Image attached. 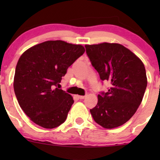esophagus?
<instances>
[{
	"instance_id": "1",
	"label": "esophagus",
	"mask_w": 160,
	"mask_h": 160,
	"mask_svg": "<svg viewBox=\"0 0 160 160\" xmlns=\"http://www.w3.org/2000/svg\"><path fill=\"white\" fill-rule=\"evenodd\" d=\"M78 98L79 99H83V98H85V96H84V95H78Z\"/></svg>"
}]
</instances>
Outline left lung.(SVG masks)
Here are the masks:
<instances>
[{"instance_id":"1","label":"left lung","mask_w":160,"mask_h":160,"mask_svg":"<svg viewBox=\"0 0 160 160\" xmlns=\"http://www.w3.org/2000/svg\"><path fill=\"white\" fill-rule=\"evenodd\" d=\"M86 54L102 81L109 84L107 92L98 95L90 109L95 122L105 128L122 126L135 114L148 84L143 62L119 43L86 45Z\"/></svg>"}]
</instances>
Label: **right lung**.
Returning a JSON list of instances; mask_svg holds the SVG:
<instances>
[{"mask_svg": "<svg viewBox=\"0 0 160 160\" xmlns=\"http://www.w3.org/2000/svg\"><path fill=\"white\" fill-rule=\"evenodd\" d=\"M85 52L81 45L48 40L27 49L16 67L13 87L20 107L31 120L45 128L67 118L72 96L59 87L67 70Z\"/></svg>", "mask_w": 160, "mask_h": 160, "instance_id": "obj_1", "label": "right lung"}]
</instances>
